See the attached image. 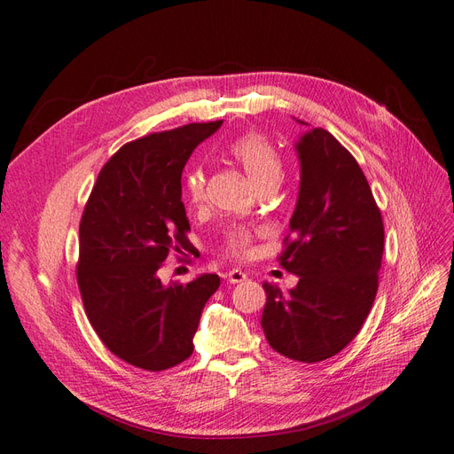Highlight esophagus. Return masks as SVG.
Wrapping results in <instances>:
<instances>
[{"mask_svg": "<svg viewBox=\"0 0 454 454\" xmlns=\"http://www.w3.org/2000/svg\"><path fill=\"white\" fill-rule=\"evenodd\" d=\"M226 279H228L230 283H241V281L247 279V274H245V271H241V270H238V268H234V270L228 271Z\"/></svg>", "mask_w": 454, "mask_h": 454, "instance_id": "esophagus-1", "label": "esophagus"}]
</instances>
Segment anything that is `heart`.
Returning <instances> with one entry per match:
<instances>
[{
	"label": "heart",
	"mask_w": 454,
	"mask_h": 454,
	"mask_svg": "<svg viewBox=\"0 0 454 454\" xmlns=\"http://www.w3.org/2000/svg\"><path fill=\"white\" fill-rule=\"evenodd\" d=\"M231 153L241 163L245 173L249 175L253 184L258 188L262 184L276 183L283 178V160L276 146L258 135H245L231 146ZM186 198L192 203H201L205 198V173L201 167L192 169L186 176ZM251 234L245 228H234L226 234L224 247L230 254L245 256L249 253Z\"/></svg>",
	"instance_id": "1"
}]
</instances>
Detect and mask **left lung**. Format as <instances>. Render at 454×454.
<instances>
[{
    "instance_id": "1",
    "label": "left lung",
    "mask_w": 454,
    "mask_h": 454,
    "mask_svg": "<svg viewBox=\"0 0 454 454\" xmlns=\"http://www.w3.org/2000/svg\"><path fill=\"white\" fill-rule=\"evenodd\" d=\"M294 150L301 184L279 258L299 283L287 293L262 283L261 325L276 352L316 364L352 342L371 312L384 226L364 171L329 131L308 129Z\"/></svg>"
}]
</instances>
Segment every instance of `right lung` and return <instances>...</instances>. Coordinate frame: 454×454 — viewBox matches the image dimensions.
I'll return each instance as SVG.
<instances>
[{"label":"right lung","mask_w":454,"mask_h":454,"mask_svg":"<svg viewBox=\"0 0 454 454\" xmlns=\"http://www.w3.org/2000/svg\"><path fill=\"white\" fill-rule=\"evenodd\" d=\"M220 125L190 123L129 142L102 167L85 205L77 264L85 312L110 352L135 367L165 371L188 359L203 306L220 285L216 274L186 285L158 276L190 230L184 165Z\"/></svg>","instance_id":"1"}]
</instances>
